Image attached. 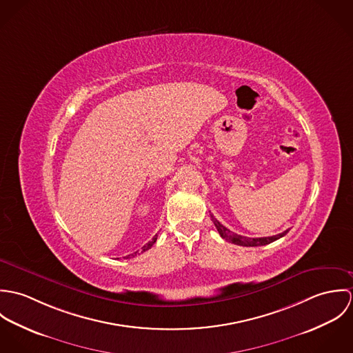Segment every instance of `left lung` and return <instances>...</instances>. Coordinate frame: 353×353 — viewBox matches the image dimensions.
<instances>
[{
	"mask_svg": "<svg viewBox=\"0 0 353 353\" xmlns=\"http://www.w3.org/2000/svg\"><path fill=\"white\" fill-rule=\"evenodd\" d=\"M210 219H212V221H213L214 227L217 228V231H219L220 236H221L223 239H225L227 242H231V243L238 245V246H246V248L265 246V245H269V243H272V242H274V241H277V239L283 238V236L288 232V230H287V231H284V232H281V234H279V235H274V236H265V238H248V236H242V235H238V234L231 232L228 228H225L223 224H220V223H219V220H217V219H214V216H213V214H210Z\"/></svg>",
	"mask_w": 353,
	"mask_h": 353,
	"instance_id": "left-lung-1",
	"label": "left lung"
}]
</instances>
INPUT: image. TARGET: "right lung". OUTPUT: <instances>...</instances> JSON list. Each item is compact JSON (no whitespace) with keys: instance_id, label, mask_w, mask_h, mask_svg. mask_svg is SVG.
<instances>
[{"instance_id":"1","label":"right lung","mask_w":353,"mask_h":353,"mask_svg":"<svg viewBox=\"0 0 353 353\" xmlns=\"http://www.w3.org/2000/svg\"><path fill=\"white\" fill-rule=\"evenodd\" d=\"M156 239H157V235H154V236H153V238H152V241H150V242H148V243H147V245H145V246H143V248H141V252H147V250H150V249H151L152 246H153V245H154V242H156ZM137 254H139V252H133V254H129V255H126V256H125V258H130V256H134V255H137Z\"/></svg>"}]
</instances>
